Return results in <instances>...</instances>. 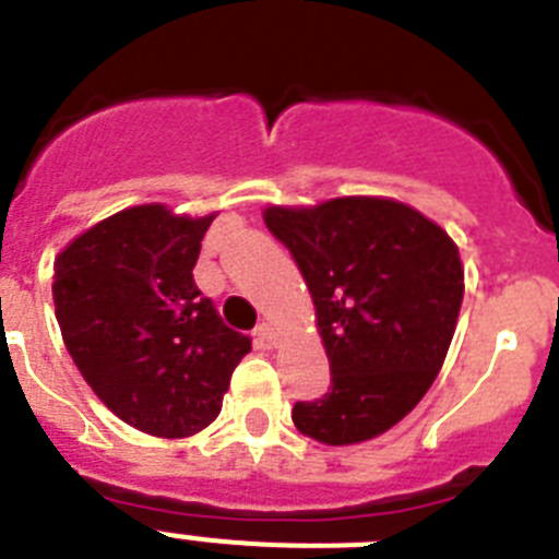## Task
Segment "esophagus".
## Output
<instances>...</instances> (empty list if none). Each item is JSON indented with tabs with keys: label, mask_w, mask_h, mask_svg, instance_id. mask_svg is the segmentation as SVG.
I'll list each match as a JSON object with an SVG mask.
<instances>
[{
	"label": "esophagus",
	"mask_w": 559,
	"mask_h": 559,
	"mask_svg": "<svg viewBox=\"0 0 559 559\" xmlns=\"http://www.w3.org/2000/svg\"><path fill=\"white\" fill-rule=\"evenodd\" d=\"M257 335H260V341H265V347H276V344H280V333H276L269 322H263L257 328Z\"/></svg>",
	"instance_id": "34e87169"
}]
</instances>
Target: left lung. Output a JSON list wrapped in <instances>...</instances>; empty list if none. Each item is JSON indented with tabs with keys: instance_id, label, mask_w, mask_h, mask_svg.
Segmentation results:
<instances>
[{
	"instance_id": "obj_1",
	"label": "left lung",
	"mask_w": 559,
	"mask_h": 559,
	"mask_svg": "<svg viewBox=\"0 0 559 559\" xmlns=\"http://www.w3.org/2000/svg\"><path fill=\"white\" fill-rule=\"evenodd\" d=\"M263 221L302 271L333 386L296 403L294 426L322 445H358L397 426L445 364L464 265L445 229L386 195L269 204Z\"/></svg>"
}]
</instances>
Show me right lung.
<instances>
[{"label": "right lung", "instance_id": "add662e5", "mask_svg": "<svg viewBox=\"0 0 559 559\" xmlns=\"http://www.w3.org/2000/svg\"><path fill=\"white\" fill-rule=\"evenodd\" d=\"M215 215L128 206L56 257L52 302L69 355L103 406L151 437L204 431L251 349L192 280Z\"/></svg>", "mask_w": 559, "mask_h": 559}]
</instances>
